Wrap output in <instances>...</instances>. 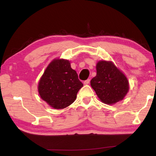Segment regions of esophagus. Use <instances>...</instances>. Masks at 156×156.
<instances>
[{"mask_svg": "<svg viewBox=\"0 0 156 156\" xmlns=\"http://www.w3.org/2000/svg\"><path fill=\"white\" fill-rule=\"evenodd\" d=\"M89 82H90V79H87V80H86L85 81L83 82V83L85 84V85H87V84L89 83Z\"/></svg>", "mask_w": 156, "mask_h": 156, "instance_id": "esophagus-1", "label": "esophagus"}]
</instances>
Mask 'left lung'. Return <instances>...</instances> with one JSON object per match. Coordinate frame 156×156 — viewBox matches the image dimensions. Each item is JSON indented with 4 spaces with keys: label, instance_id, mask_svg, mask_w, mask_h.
<instances>
[{
    "label": "left lung",
    "instance_id": "left-lung-1",
    "mask_svg": "<svg viewBox=\"0 0 156 156\" xmlns=\"http://www.w3.org/2000/svg\"><path fill=\"white\" fill-rule=\"evenodd\" d=\"M97 75L91 80V87L105 104L113 105L122 101L129 91V82L112 62L99 61Z\"/></svg>",
    "mask_w": 156,
    "mask_h": 156
}]
</instances>
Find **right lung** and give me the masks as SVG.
<instances>
[{"instance_id":"obj_1","label":"right lung","mask_w":156,"mask_h":156,"mask_svg":"<svg viewBox=\"0 0 156 156\" xmlns=\"http://www.w3.org/2000/svg\"><path fill=\"white\" fill-rule=\"evenodd\" d=\"M83 87L76 71L70 62L63 58H55L48 64L38 83L40 98L50 106L62 109L76 101L77 93Z\"/></svg>"}]
</instances>
